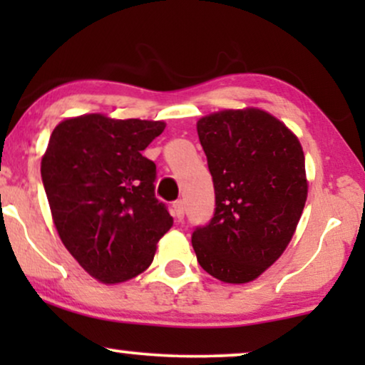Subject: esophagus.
Returning <instances> with one entry per match:
<instances>
[{"label": "esophagus", "instance_id": "1", "mask_svg": "<svg viewBox=\"0 0 365 365\" xmlns=\"http://www.w3.org/2000/svg\"><path fill=\"white\" fill-rule=\"evenodd\" d=\"M173 212H174V217H176L178 221H181V219L184 217V201L182 199L173 202Z\"/></svg>", "mask_w": 365, "mask_h": 365}]
</instances>
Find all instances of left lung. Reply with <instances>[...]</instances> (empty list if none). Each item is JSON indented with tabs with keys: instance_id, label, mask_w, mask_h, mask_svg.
<instances>
[{
	"instance_id": "left-lung-1",
	"label": "left lung",
	"mask_w": 365,
	"mask_h": 365,
	"mask_svg": "<svg viewBox=\"0 0 365 365\" xmlns=\"http://www.w3.org/2000/svg\"><path fill=\"white\" fill-rule=\"evenodd\" d=\"M216 209L191 241L197 262L219 281H254L281 257L307 199L299 139L261 109H227L197 121Z\"/></svg>"
}]
</instances>
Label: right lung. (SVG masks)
Segmentation results:
<instances>
[{
	"label": "right lung",
	"instance_id": "right-lung-1",
	"mask_svg": "<svg viewBox=\"0 0 365 365\" xmlns=\"http://www.w3.org/2000/svg\"><path fill=\"white\" fill-rule=\"evenodd\" d=\"M163 121L66 119L49 138L41 179L54 226L71 256L98 281L116 284L151 266L173 226L154 192L156 164L143 151Z\"/></svg>",
	"mask_w": 365,
	"mask_h": 365
}]
</instances>
